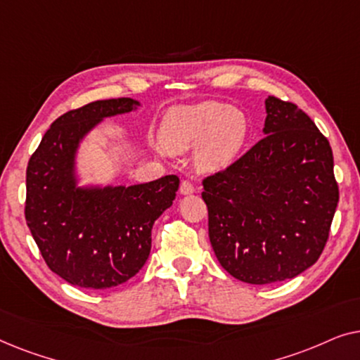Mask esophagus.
<instances>
[{
    "instance_id": "1",
    "label": "esophagus",
    "mask_w": 360,
    "mask_h": 360,
    "mask_svg": "<svg viewBox=\"0 0 360 360\" xmlns=\"http://www.w3.org/2000/svg\"><path fill=\"white\" fill-rule=\"evenodd\" d=\"M193 191H195V186L190 180L181 181V184H180V193L181 195H190V193H193Z\"/></svg>"
}]
</instances>
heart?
<instances>
[{"mask_svg":"<svg viewBox=\"0 0 360 360\" xmlns=\"http://www.w3.org/2000/svg\"><path fill=\"white\" fill-rule=\"evenodd\" d=\"M248 137L244 112L218 101L179 106L162 122L160 139L167 150L181 154L200 144L196 164L213 172L228 167Z\"/></svg>","mask_w":360,"mask_h":360,"instance_id":"b5f03b06","label":"heart"}]
</instances>
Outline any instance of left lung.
Here are the masks:
<instances>
[{
	"instance_id": "8db88e82",
	"label": "left lung",
	"mask_w": 360,
	"mask_h": 360,
	"mask_svg": "<svg viewBox=\"0 0 360 360\" xmlns=\"http://www.w3.org/2000/svg\"><path fill=\"white\" fill-rule=\"evenodd\" d=\"M265 136L203 179L210 243L245 283L293 278L316 262L339 201L333 150L307 112L265 100Z\"/></svg>"
}]
</instances>
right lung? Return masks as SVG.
<instances>
[{
	"label": "right lung",
	"instance_id": "right-lung-1",
	"mask_svg": "<svg viewBox=\"0 0 360 360\" xmlns=\"http://www.w3.org/2000/svg\"><path fill=\"white\" fill-rule=\"evenodd\" d=\"M131 98L93 101L57 117L26 170L27 228L47 267L82 288L105 290L139 272L150 254L155 219L172 206L179 176L149 184L77 188L78 142L103 117L132 111Z\"/></svg>",
	"mask_w": 360,
	"mask_h": 360
}]
</instances>
